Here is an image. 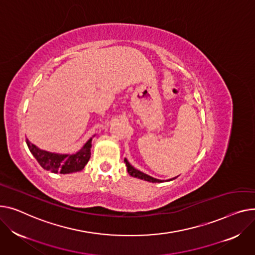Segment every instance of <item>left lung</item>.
<instances>
[{
  "mask_svg": "<svg viewBox=\"0 0 255 255\" xmlns=\"http://www.w3.org/2000/svg\"><path fill=\"white\" fill-rule=\"evenodd\" d=\"M125 162H126V166H127V168H128V173L130 176L139 178V179H143V180H146V181H149V182H153V183L162 182L161 180H158V179H155V178H153V177H150V176H148V175H146V174H144V173H142V172L136 170L132 166H130L129 162L128 161L127 158L125 159ZM176 178H177V177H175V178H173V179H176ZM173 179H170V180H168V181H171V180H173Z\"/></svg>",
  "mask_w": 255,
  "mask_h": 255,
  "instance_id": "1",
  "label": "left lung"
}]
</instances>
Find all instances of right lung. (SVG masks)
I'll use <instances>...</instances> for the list:
<instances>
[{"instance_id": "obj_1", "label": "right lung", "mask_w": 255, "mask_h": 255, "mask_svg": "<svg viewBox=\"0 0 255 255\" xmlns=\"http://www.w3.org/2000/svg\"><path fill=\"white\" fill-rule=\"evenodd\" d=\"M25 141L29 151L38 160L40 166L52 173L69 174L73 172H79L85 167V164L91 158L92 139H89L81 150L75 154H57L47 152L37 148L27 139Z\"/></svg>"}]
</instances>
